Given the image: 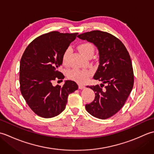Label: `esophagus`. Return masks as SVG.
Masks as SVG:
<instances>
[{
    "mask_svg": "<svg viewBox=\"0 0 154 154\" xmlns=\"http://www.w3.org/2000/svg\"><path fill=\"white\" fill-rule=\"evenodd\" d=\"M85 86L84 85H83V84H79V89H85Z\"/></svg>",
    "mask_w": 154,
    "mask_h": 154,
    "instance_id": "34e87169",
    "label": "esophagus"
}]
</instances>
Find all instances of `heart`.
<instances>
[{"label":"heart","instance_id":"obj_1","mask_svg":"<svg viewBox=\"0 0 154 154\" xmlns=\"http://www.w3.org/2000/svg\"><path fill=\"white\" fill-rule=\"evenodd\" d=\"M79 50L85 57H87L89 54H94V48L93 45L89 42L81 44L79 46ZM71 54V50L67 48L63 52L62 55V63L64 65H67L69 62V57ZM91 75V71L89 70L73 69L69 72L68 76L70 79L77 81L78 83H83Z\"/></svg>","mask_w":154,"mask_h":154}]
</instances>
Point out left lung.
<instances>
[{"mask_svg": "<svg viewBox=\"0 0 154 154\" xmlns=\"http://www.w3.org/2000/svg\"><path fill=\"white\" fill-rule=\"evenodd\" d=\"M77 37L93 44L99 50V65L93 79L103 83L87 86L95 93L92 103L85 109L91 115L100 119L112 116L122 109L134 85L131 59L122 42L105 32L94 30ZM104 84L107 86L102 89Z\"/></svg>", "mask_w": 154, "mask_h": 154, "instance_id": "left-lung-1", "label": "left lung"}]
</instances>
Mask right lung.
Listing matches in <instances>:
<instances>
[{"instance_id": "1", "label": "right lung", "mask_w": 154, "mask_h": 154, "mask_svg": "<svg viewBox=\"0 0 154 154\" xmlns=\"http://www.w3.org/2000/svg\"><path fill=\"white\" fill-rule=\"evenodd\" d=\"M77 33L51 32L40 35L28 45L20 63V85L23 97L34 112L49 119L65 109L67 97L78 89L73 81H65L63 87L54 86L55 79H63L59 71L62 55Z\"/></svg>"}]
</instances>
